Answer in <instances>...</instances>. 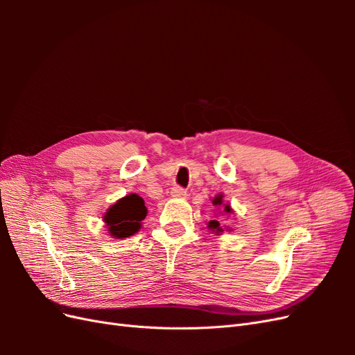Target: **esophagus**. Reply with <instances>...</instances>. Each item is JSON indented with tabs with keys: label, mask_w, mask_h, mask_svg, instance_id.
I'll return each instance as SVG.
<instances>
[{
	"label": "esophagus",
	"mask_w": 355,
	"mask_h": 355,
	"mask_svg": "<svg viewBox=\"0 0 355 355\" xmlns=\"http://www.w3.org/2000/svg\"><path fill=\"white\" fill-rule=\"evenodd\" d=\"M187 191L184 188L180 187H175L173 189H171V197L173 198H187Z\"/></svg>",
	"instance_id": "esophagus-1"
}]
</instances>
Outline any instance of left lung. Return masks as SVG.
Listing matches in <instances>:
<instances>
[{"label": "left lung", "instance_id": "left-lung-1", "mask_svg": "<svg viewBox=\"0 0 355 355\" xmlns=\"http://www.w3.org/2000/svg\"><path fill=\"white\" fill-rule=\"evenodd\" d=\"M211 202H213V206L216 207V211H218V214H219L220 218H222V216L230 218L231 214H234V209L231 207V204H230L228 201H227V202L223 201V196H222V194H218L216 197H214V198L211 200ZM207 228H209L210 231H213L216 235H220L225 230L231 231V228H230V227H225V225H222V223H220V219H218V218L211 219V220L207 223Z\"/></svg>", "mask_w": 355, "mask_h": 355}]
</instances>
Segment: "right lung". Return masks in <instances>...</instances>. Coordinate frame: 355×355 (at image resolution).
Listing matches in <instances>:
<instances>
[{
    "mask_svg": "<svg viewBox=\"0 0 355 355\" xmlns=\"http://www.w3.org/2000/svg\"><path fill=\"white\" fill-rule=\"evenodd\" d=\"M148 210L145 201L137 194H128L116 200L103 214V227L112 239L123 240L132 237L142 228V220L146 218Z\"/></svg>",
    "mask_w": 355,
    "mask_h": 355,
    "instance_id": "obj_1",
    "label": "right lung"
}]
</instances>
